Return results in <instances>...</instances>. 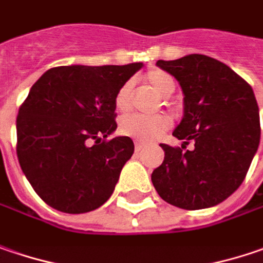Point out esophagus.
I'll use <instances>...</instances> for the list:
<instances>
[{
	"label": "esophagus",
	"mask_w": 263,
	"mask_h": 263,
	"mask_svg": "<svg viewBox=\"0 0 263 263\" xmlns=\"http://www.w3.org/2000/svg\"><path fill=\"white\" fill-rule=\"evenodd\" d=\"M135 148H136V151L139 152L145 148V145H143V143H140V142H136V143H135Z\"/></svg>",
	"instance_id": "esophagus-1"
}]
</instances>
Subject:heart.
Listing matches in <instances>:
<instances>
[{
  "instance_id": "heart-1",
  "label": "heart",
  "mask_w": 263,
  "mask_h": 263,
  "mask_svg": "<svg viewBox=\"0 0 263 263\" xmlns=\"http://www.w3.org/2000/svg\"><path fill=\"white\" fill-rule=\"evenodd\" d=\"M145 81L154 87L161 96H170L175 90V80L161 69H151L145 75ZM133 84L130 81L124 83L115 95V108L120 112H125L132 106ZM168 118L164 115H140L130 114L123 117L120 123V132L127 138L135 139L142 143H148L158 139L168 128Z\"/></svg>"
}]
</instances>
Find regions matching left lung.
<instances>
[{"instance_id": "1", "label": "left lung", "mask_w": 263, "mask_h": 263, "mask_svg": "<svg viewBox=\"0 0 263 263\" xmlns=\"http://www.w3.org/2000/svg\"><path fill=\"white\" fill-rule=\"evenodd\" d=\"M183 93V117L173 136L195 142L192 151L165 143L164 161L152 172L158 195L185 210L213 207L243 183L260 140L256 98L228 65L204 54L158 60Z\"/></svg>"}]
</instances>
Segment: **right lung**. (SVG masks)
Returning <instances> with one entry per match:
<instances>
[{
    "instance_id": "add662e5",
    "label": "right lung",
    "mask_w": 263,
    "mask_h": 263,
    "mask_svg": "<svg viewBox=\"0 0 263 263\" xmlns=\"http://www.w3.org/2000/svg\"><path fill=\"white\" fill-rule=\"evenodd\" d=\"M142 66H58L32 86L16 121L17 158L50 207L78 215L109 200L135 152L127 136L105 140L117 130L115 95Z\"/></svg>"
}]
</instances>
